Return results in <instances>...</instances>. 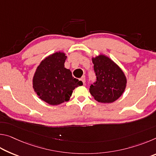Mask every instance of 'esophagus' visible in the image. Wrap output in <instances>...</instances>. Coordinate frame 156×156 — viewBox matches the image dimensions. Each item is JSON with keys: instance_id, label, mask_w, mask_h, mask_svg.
<instances>
[{"instance_id": "obj_1", "label": "esophagus", "mask_w": 156, "mask_h": 156, "mask_svg": "<svg viewBox=\"0 0 156 156\" xmlns=\"http://www.w3.org/2000/svg\"><path fill=\"white\" fill-rule=\"evenodd\" d=\"M80 80L83 82V84H85V76H83L81 77V78H80Z\"/></svg>"}]
</instances>
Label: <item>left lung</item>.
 I'll use <instances>...</instances> for the list:
<instances>
[{"label": "left lung", "mask_w": 156, "mask_h": 156, "mask_svg": "<svg viewBox=\"0 0 156 156\" xmlns=\"http://www.w3.org/2000/svg\"><path fill=\"white\" fill-rule=\"evenodd\" d=\"M97 81L91 84L89 92L101 103H112L122 96L126 87V76L119 66L107 56L92 57Z\"/></svg>", "instance_id": "obj_1"}]
</instances>
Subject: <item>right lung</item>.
Returning <instances> with one entry per match:
<instances>
[{
  "label": "right lung",
  "instance_id": "1",
  "mask_svg": "<svg viewBox=\"0 0 156 156\" xmlns=\"http://www.w3.org/2000/svg\"><path fill=\"white\" fill-rule=\"evenodd\" d=\"M66 58V54L62 51L49 55L41 62L33 76L34 91L39 98L50 105L69 101L73 90L83 84L65 67Z\"/></svg>",
  "mask_w": 156,
  "mask_h": 156
}]
</instances>
